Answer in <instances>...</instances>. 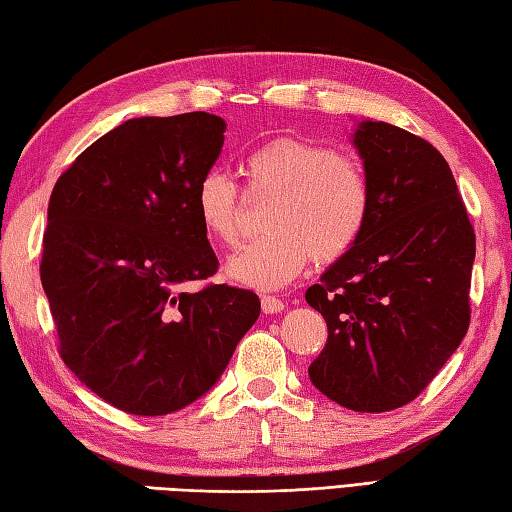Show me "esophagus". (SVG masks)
I'll list each match as a JSON object with an SVG mask.
<instances>
[{"mask_svg":"<svg viewBox=\"0 0 512 512\" xmlns=\"http://www.w3.org/2000/svg\"><path fill=\"white\" fill-rule=\"evenodd\" d=\"M284 301H281L279 297H273V295H264L262 297V310L266 312V314H279V312H284Z\"/></svg>","mask_w":512,"mask_h":512,"instance_id":"obj_1","label":"esophagus"}]
</instances>
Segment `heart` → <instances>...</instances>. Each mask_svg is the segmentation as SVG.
Segmentation results:
<instances>
[{
	"label": "heart",
	"mask_w": 512,
	"mask_h": 512,
	"mask_svg": "<svg viewBox=\"0 0 512 512\" xmlns=\"http://www.w3.org/2000/svg\"><path fill=\"white\" fill-rule=\"evenodd\" d=\"M250 193L273 198L266 211L268 235L228 259L226 275L237 284L270 290L295 279L312 255L328 264L361 237L372 211V189L361 162L306 138H275L244 160ZM193 209L204 233L220 244L239 235V193L220 171L195 184Z\"/></svg>",
	"instance_id": "obj_1"
}]
</instances>
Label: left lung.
Instances as JSON below:
<instances>
[{
	"label": "left lung",
	"instance_id": "left-lung-1",
	"mask_svg": "<svg viewBox=\"0 0 512 512\" xmlns=\"http://www.w3.org/2000/svg\"><path fill=\"white\" fill-rule=\"evenodd\" d=\"M352 145L372 211L306 292L328 323L308 376L336 405L380 413L416 398L469 330L475 233L451 167L427 140L363 118Z\"/></svg>",
	"mask_w": 512,
	"mask_h": 512
}]
</instances>
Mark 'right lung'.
Listing matches in <instances>:
<instances>
[{
    "instance_id": "1",
    "label": "right lung",
    "mask_w": 512,
    "mask_h": 512,
    "mask_svg": "<svg viewBox=\"0 0 512 512\" xmlns=\"http://www.w3.org/2000/svg\"><path fill=\"white\" fill-rule=\"evenodd\" d=\"M222 116L129 118L57 180L41 286L63 363L116 409L165 416L220 380L262 303L255 292L184 286L215 275L193 209L222 154Z\"/></svg>"
}]
</instances>
